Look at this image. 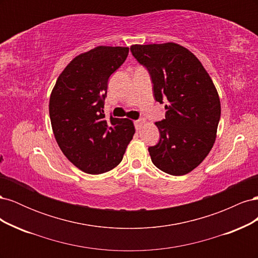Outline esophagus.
Wrapping results in <instances>:
<instances>
[{
	"mask_svg": "<svg viewBox=\"0 0 258 258\" xmlns=\"http://www.w3.org/2000/svg\"><path fill=\"white\" fill-rule=\"evenodd\" d=\"M144 123H145V120H144V119L135 120V127H136V129L139 131V130H141V128L143 127Z\"/></svg>",
	"mask_w": 258,
	"mask_h": 258,
	"instance_id": "34e87169",
	"label": "esophagus"
}]
</instances>
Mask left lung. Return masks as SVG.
Masks as SVG:
<instances>
[{
    "instance_id": "1",
    "label": "left lung",
    "mask_w": 258,
    "mask_h": 258,
    "mask_svg": "<svg viewBox=\"0 0 258 258\" xmlns=\"http://www.w3.org/2000/svg\"><path fill=\"white\" fill-rule=\"evenodd\" d=\"M130 50L150 73L156 101L166 102V118L155 122L160 140L148 147L152 161L168 174H187L215 142L221 118L215 86L198 58L181 45H132Z\"/></svg>"
}]
</instances>
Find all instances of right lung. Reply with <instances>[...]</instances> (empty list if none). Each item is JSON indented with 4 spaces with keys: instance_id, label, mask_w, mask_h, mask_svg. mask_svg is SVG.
I'll return each mask as SVG.
<instances>
[{
    "instance_id": "obj_1",
    "label": "right lung",
    "mask_w": 258,
    "mask_h": 258,
    "mask_svg": "<svg viewBox=\"0 0 258 258\" xmlns=\"http://www.w3.org/2000/svg\"><path fill=\"white\" fill-rule=\"evenodd\" d=\"M128 47L98 46L75 57L59 75L49 99L56 141L75 167L101 174L117 167L136 132L128 118H105L110 76L126 60Z\"/></svg>"
}]
</instances>
